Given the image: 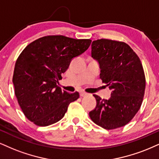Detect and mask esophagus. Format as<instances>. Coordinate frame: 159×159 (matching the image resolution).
I'll list each match as a JSON object with an SVG mask.
<instances>
[{
	"instance_id": "esophagus-1",
	"label": "esophagus",
	"mask_w": 159,
	"mask_h": 159,
	"mask_svg": "<svg viewBox=\"0 0 159 159\" xmlns=\"http://www.w3.org/2000/svg\"><path fill=\"white\" fill-rule=\"evenodd\" d=\"M88 93H85V92L84 91H81L80 92V97H85V96H87Z\"/></svg>"
}]
</instances>
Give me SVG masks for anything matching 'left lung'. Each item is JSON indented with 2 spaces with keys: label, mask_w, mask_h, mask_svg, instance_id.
I'll return each mask as SVG.
<instances>
[{
  "label": "left lung",
  "mask_w": 159,
  "mask_h": 159,
  "mask_svg": "<svg viewBox=\"0 0 159 159\" xmlns=\"http://www.w3.org/2000/svg\"><path fill=\"white\" fill-rule=\"evenodd\" d=\"M91 57L99 62L100 78L111 90L108 99L93 94L97 106L91 120L107 130L125 126L142 105L145 76L140 59L127 43L100 39L93 41Z\"/></svg>",
  "instance_id": "1"
}]
</instances>
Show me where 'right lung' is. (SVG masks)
I'll use <instances>...</instances> for the list:
<instances>
[{"label": "right lung", "instance_id": "add662e5", "mask_svg": "<svg viewBox=\"0 0 159 159\" xmlns=\"http://www.w3.org/2000/svg\"><path fill=\"white\" fill-rule=\"evenodd\" d=\"M89 39H73L62 35L43 37L29 44L15 63L12 78L15 93L27 119L36 125L57 122L69 104L80 97L57 85L72 59L89 48Z\"/></svg>", "mask_w": 159, "mask_h": 159}]
</instances>
